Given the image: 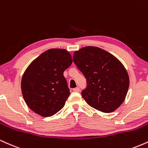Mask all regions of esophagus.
<instances>
[{
  "label": "esophagus",
  "instance_id": "esophagus-1",
  "mask_svg": "<svg viewBox=\"0 0 148 148\" xmlns=\"http://www.w3.org/2000/svg\"><path fill=\"white\" fill-rule=\"evenodd\" d=\"M79 88H74V89H73V91L74 92H79Z\"/></svg>",
  "mask_w": 148,
  "mask_h": 148
}]
</instances>
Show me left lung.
<instances>
[{
  "label": "left lung",
  "mask_w": 148,
  "mask_h": 148,
  "mask_svg": "<svg viewBox=\"0 0 148 148\" xmlns=\"http://www.w3.org/2000/svg\"><path fill=\"white\" fill-rule=\"evenodd\" d=\"M73 60L87 80L82 91L88 105L103 113H112L125 101L130 77L125 66L109 52L97 47L75 51Z\"/></svg>",
  "instance_id": "8db88e82"
}]
</instances>
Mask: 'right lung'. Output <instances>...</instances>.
Instances as JSON below:
<instances>
[{
  "label": "right lung",
  "mask_w": 148,
  "mask_h": 148,
  "mask_svg": "<svg viewBox=\"0 0 148 148\" xmlns=\"http://www.w3.org/2000/svg\"><path fill=\"white\" fill-rule=\"evenodd\" d=\"M72 62L63 49H49L32 61L21 83L22 95L32 111L50 117L63 108L70 95L63 72Z\"/></svg>",
  "instance_id": "add662e5"
}]
</instances>
